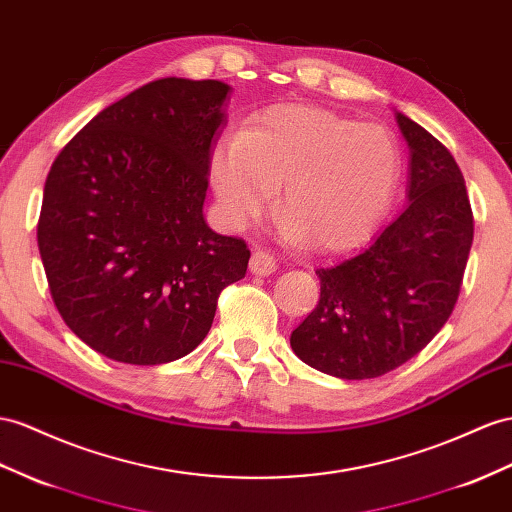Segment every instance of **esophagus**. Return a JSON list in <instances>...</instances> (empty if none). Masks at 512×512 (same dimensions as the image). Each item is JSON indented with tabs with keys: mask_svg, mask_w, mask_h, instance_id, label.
Masks as SVG:
<instances>
[{
	"mask_svg": "<svg viewBox=\"0 0 512 512\" xmlns=\"http://www.w3.org/2000/svg\"><path fill=\"white\" fill-rule=\"evenodd\" d=\"M277 270V261L266 251V248H257L251 257V272L257 274V277H268Z\"/></svg>",
	"mask_w": 512,
	"mask_h": 512,
	"instance_id": "obj_1",
	"label": "esophagus"
}]
</instances>
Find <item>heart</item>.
Listing matches in <instances>:
<instances>
[{
	"label": "heart",
	"instance_id": "b5f03b06",
	"mask_svg": "<svg viewBox=\"0 0 512 512\" xmlns=\"http://www.w3.org/2000/svg\"><path fill=\"white\" fill-rule=\"evenodd\" d=\"M400 175V151L381 125H359L322 108H279L220 147L214 188L235 225L268 214L277 190L290 216L285 235L320 253L368 238Z\"/></svg>",
	"mask_w": 512,
	"mask_h": 512
}]
</instances>
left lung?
<instances>
[{
	"label": "left lung",
	"mask_w": 512,
	"mask_h": 512,
	"mask_svg": "<svg viewBox=\"0 0 512 512\" xmlns=\"http://www.w3.org/2000/svg\"><path fill=\"white\" fill-rule=\"evenodd\" d=\"M396 119L411 149L409 203L357 253L316 270L320 300L290 337L300 361L346 381L400 368L441 331L474 240L452 153L409 116Z\"/></svg>",
	"instance_id": "obj_1"
}]
</instances>
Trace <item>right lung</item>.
I'll return each instance as SVG.
<instances>
[{
  "instance_id": "obj_1",
  "label": "right lung",
  "mask_w": 512,
  "mask_h": 512,
  "mask_svg": "<svg viewBox=\"0 0 512 512\" xmlns=\"http://www.w3.org/2000/svg\"><path fill=\"white\" fill-rule=\"evenodd\" d=\"M227 95L218 80H155L101 110L49 170L36 231L49 292L103 357H186L244 279L246 242L203 218Z\"/></svg>"
}]
</instances>
